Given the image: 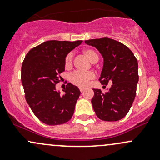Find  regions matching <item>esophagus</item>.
I'll use <instances>...</instances> for the list:
<instances>
[{
  "mask_svg": "<svg viewBox=\"0 0 160 160\" xmlns=\"http://www.w3.org/2000/svg\"><path fill=\"white\" fill-rule=\"evenodd\" d=\"M80 92H83V91H84V88H80Z\"/></svg>",
  "mask_w": 160,
  "mask_h": 160,
  "instance_id": "1",
  "label": "esophagus"
}]
</instances>
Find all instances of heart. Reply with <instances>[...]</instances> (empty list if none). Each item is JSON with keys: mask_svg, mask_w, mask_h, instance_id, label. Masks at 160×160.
Returning <instances> with one entry per match:
<instances>
[{"mask_svg": "<svg viewBox=\"0 0 160 160\" xmlns=\"http://www.w3.org/2000/svg\"><path fill=\"white\" fill-rule=\"evenodd\" d=\"M83 52L88 56V59L93 63L98 61L99 57H98V54L93 50L87 49L84 50ZM72 62H73V53L70 52L67 54V56L65 58V67L67 68H70L72 66ZM94 77L95 74L93 72L74 71L72 73H70L69 79H70V81L72 84L80 87V88H83V87H86L89 83L90 80L94 78Z\"/></svg>", "mask_w": 160, "mask_h": 160, "instance_id": "1", "label": "heart"}]
</instances>
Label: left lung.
<instances>
[{
  "label": "left lung",
  "instance_id": "1",
  "mask_svg": "<svg viewBox=\"0 0 160 160\" xmlns=\"http://www.w3.org/2000/svg\"><path fill=\"white\" fill-rule=\"evenodd\" d=\"M104 58V66L99 80L105 88L111 83L105 93L93 89L91 103L96 115L106 122L123 118L132 105L138 81V61L133 52L122 43L109 38L86 40Z\"/></svg>",
  "mask_w": 160,
  "mask_h": 160
}]
</instances>
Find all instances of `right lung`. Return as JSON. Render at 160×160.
I'll return each instance as SVG.
<instances>
[{
  "mask_svg": "<svg viewBox=\"0 0 160 160\" xmlns=\"http://www.w3.org/2000/svg\"><path fill=\"white\" fill-rule=\"evenodd\" d=\"M82 42L46 41L31 49L22 62L25 99L35 115L46 125L64 124L73 114L80 90L69 83L62 95L56 90V84L62 80L66 56Z\"/></svg>",
  "mask_w": 160,
  "mask_h": 160,
  "instance_id": "obj_1",
  "label": "right lung"
}]
</instances>
